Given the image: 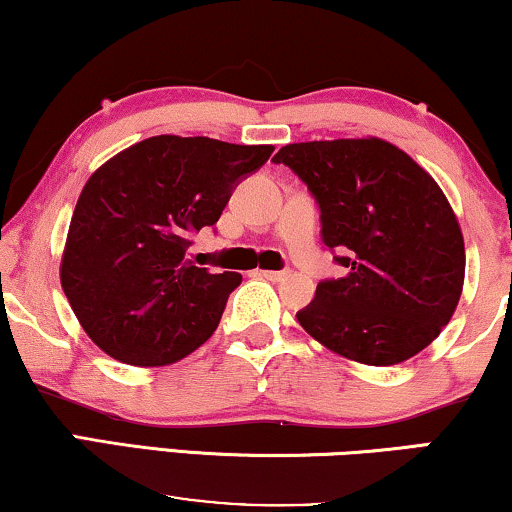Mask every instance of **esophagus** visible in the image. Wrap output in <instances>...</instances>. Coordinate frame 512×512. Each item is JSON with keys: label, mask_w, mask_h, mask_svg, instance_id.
<instances>
[{"label": "esophagus", "mask_w": 512, "mask_h": 512, "mask_svg": "<svg viewBox=\"0 0 512 512\" xmlns=\"http://www.w3.org/2000/svg\"><path fill=\"white\" fill-rule=\"evenodd\" d=\"M259 276L271 280V283H280V280L290 278V271H259Z\"/></svg>", "instance_id": "esophagus-1"}]
</instances>
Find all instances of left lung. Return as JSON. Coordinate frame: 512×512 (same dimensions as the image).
Here are the masks:
<instances>
[{"label": "left lung", "mask_w": 512, "mask_h": 512, "mask_svg": "<svg viewBox=\"0 0 512 512\" xmlns=\"http://www.w3.org/2000/svg\"><path fill=\"white\" fill-rule=\"evenodd\" d=\"M308 185L322 241L348 273L297 313L327 350L369 366L406 362L448 325L464 287V236L438 183L390 141L287 143L273 157Z\"/></svg>", "instance_id": "8db88e82"}]
</instances>
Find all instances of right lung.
I'll return each instance as SVG.
<instances>
[{
	"label": "right lung",
	"mask_w": 512,
	"mask_h": 512,
	"mask_svg": "<svg viewBox=\"0 0 512 512\" xmlns=\"http://www.w3.org/2000/svg\"><path fill=\"white\" fill-rule=\"evenodd\" d=\"M271 153L273 146L162 134L122 150L88 178L60 280L85 334L106 355L164 366L211 338L241 273L194 266L187 248Z\"/></svg>",
	"instance_id": "obj_1"
}]
</instances>
